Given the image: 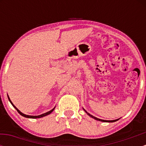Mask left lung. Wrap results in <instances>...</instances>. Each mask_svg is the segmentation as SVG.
<instances>
[{"instance_id": "1", "label": "left lung", "mask_w": 146, "mask_h": 146, "mask_svg": "<svg viewBox=\"0 0 146 146\" xmlns=\"http://www.w3.org/2000/svg\"><path fill=\"white\" fill-rule=\"evenodd\" d=\"M83 109H84V111H85V113H86L87 114V115H89V116H90V117H92V118H93V119H94L98 120V121H103V122H115V121H117V120H119V119H115V120H104V119H100L97 118V117H94V116H93V115H90V114L88 113V112H87L86 110L84 109V108H83Z\"/></svg>"}]
</instances>
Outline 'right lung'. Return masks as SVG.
<instances>
[{
  "label": "right lung",
  "instance_id": "1",
  "mask_svg": "<svg viewBox=\"0 0 146 146\" xmlns=\"http://www.w3.org/2000/svg\"><path fill=\"white\" fill-rule=\"evenodd\" d=\"M7 98H8V100H9V101L10 102V103H11V105H12L13 106H14V108H15V109H16V110H17V111H18V113H19L20 115H22V116H23V117H27V118H31V119H37V118H41V117H45V116H46V115H49V114H51V113H52V112L53 111V110L55 109V107H54V108H53V109L51 110H49V111H48V112H46V113H44V114H42V115H37V116H33V115H25V114L23 113H22V112L20 111V110H18V108H16V106H15L14 105V104H13L12 102H11V100H10V98H9V95H7Z\"/></svg>",
  "mask_w": 146,
  "mask_h": 146
}]
</instances>
